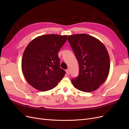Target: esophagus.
Instances as JSON below:
<instances>
[{
	"label": "esophagus",
	"instance_id": "obj_1",
	"mask_svg": "<svg viewBox=\"0 0 129 129\" xmlns=\"http://www.w3.org/2000/svg\"><path fill=\"white\" fill-rule=\"evenodd\" d=\"M66 74H67V75H69V74H70V69H68L66 71Z\"/></svg>",
	"mask_w": 129,
	"mask_h": 129
}]
</instances>
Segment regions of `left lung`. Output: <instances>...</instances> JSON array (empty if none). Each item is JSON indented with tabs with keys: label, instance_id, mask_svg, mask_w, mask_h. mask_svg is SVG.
I'll return each mask as SVG.
<instances>
[{
	"label": "left lung",
	"instance_id": "8db88e82",
	"mask_svg": "<svg viewBox=\"0 0 129 129\" xmlns=\"http://www.w3.org/2000/svg\"><path fill=\"white\" fill-rule=\"evenodd\" d=\"M68 40L79 62V74L72 80L75 88L84 92L98 89L110 71V57L106 47L96 38L87 34L68 36Z\"/></svg>",
	"mask_w": 129,
	"mask_h": 129
}]
</instances>
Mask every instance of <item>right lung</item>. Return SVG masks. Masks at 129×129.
I'll list each match as a JSON object with an SVG mask.
<instances>
[{
  "label": "right lung",
  "instance_id": "1",
  "mask_svg": "<svg viewBox=\"0 0 129 129\" xmlns=\"http://www.w3.org/2000/svg\"><path fill=\"white\" fill-rule=\"evenodd\" d=\"M67 36L46 34L38 37L26 47L21 62L22 71L31 86L41 91L56 87L66 72L60 67L58 52Z\"/></svg>",
  "mask_w": 129,
  "mask_h": 129
}]
</instances>
